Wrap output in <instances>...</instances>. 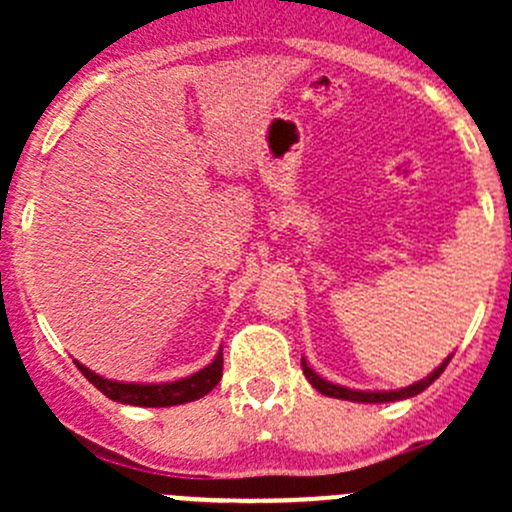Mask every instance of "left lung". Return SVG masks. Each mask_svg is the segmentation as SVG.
Masks as SVG:
<instances>
[{
	"mask_svg": "<svg viewBox=\"0 0 512 512\" xmlns=\"http://www.w3.org/2000/svg\"><path fill=\"white\" fill-rule=\"evenodd\" d=\"M448 361H451V356H448V359H443V364L436 366V369H433L426 379L416 381V384H411V386H404V389H394V391H359V389H347V386L332 384V381L322 379V376H319L317 371H314L304 359H302V371H304V376H307L309 384H312L314 389L324 396L354 401V404H389V401H404V399H411V396L421 394V391H426L428 386H431L433 381L443 374V369L448 366Z\"/></svg>",
	"mask_w": 512,
	"mask_h": 512,
	"instance_id": "obj_1",
	"label": "left lung"
}]
</instances>
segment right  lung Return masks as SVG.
I'll return each instance as SVG.
<instances>
[{"mask_svg": "<svg viewBox=\"0 0 512 512\" xmlns=\"http://www.w3.org/2000/svg\"><path fill=\"white\" fill-rule=\"evenodd\" d=\"M74 364L111 401L128 406H148V409H163V406L198 401L205 394H210L218 386V381L223 379V349L215 354V359L205 369L195 371V374L185 376V379L165 381V384H126V381H113L106 379V376H98L96 371H91L81 361H74Z\"/></svg>", "mask_w": 512, "mask_h": 512, "instance_id": "right-lung-1", "label": "right lung"}]
</instances>
